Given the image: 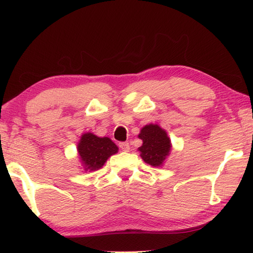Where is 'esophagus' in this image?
I'll use <instances>...</instances> for the list:
<instances>
[{
  "label": "esophagus",
  "instance_id": "esophagus-1",
  "mask_svg": "<svg viewBox=\"0 0 253 253\" xmlns=\"http://www.w3.org/2000/svg\"><path fill=\"white\" fill-rule=\"evenodd\" d=\"M120 148L123 150V151H125V152H128L130 150V146H129V143H128V142H121L120 143Z\"/></svg>",
  "mask_w": 253,
  "mask_h": 253
}]
</instances>
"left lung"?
Returning <instances> with one entry per match:
<instances>
[{"mask_svg":"<svg viewBox=\"0 0 253 253\" xmlns=\"http://www.w3.org/2000/svg\"><path fill=\"white\" fill-rule=\"evenodd\" d=\"M138 137L142 140V146L138 150L144 162L154 168L162 165L171 148L166 131L159 125L149 124L142 128Z\"/></svg>","mask_w":253,"mask_h":253,"instance_id":"left-lung-1","label":"left lung"}]
</instances>
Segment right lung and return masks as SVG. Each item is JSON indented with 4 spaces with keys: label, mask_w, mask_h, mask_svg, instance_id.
<instances>
[{
    "label": "right lung",
    "mask_w": 253,
    "mask_h": 253,
    "mask_svg": "<svg viewBox=\"0 0 253 253\" xmlns=\"http://www.w3.org/2000/svg\"><path fill=\"white\" fill-rule=\"evenodd\" d=\"M77 150L84 170L92 171L101 169L111 155L117 153L118 148L110 138L85 132L80 138Z\"/></svg>",
    "instance_id": "obj_1"
}]
</instances>
